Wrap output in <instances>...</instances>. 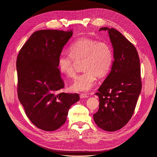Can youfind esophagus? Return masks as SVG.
Returning <instances> with one entry per match:
<instances>
[{
  "mask_svg": "<svg viewBox=\"0 0 157 157\" xmlns=\"http://www.w3.org/2000/svg\"><path fill=\"white\" fill-rule=\"evenodd\" d=\"M89 96L86 94H80V98L81 99H83V98H87Z\"/></svg>",
  "mask_w": 157,
  "mask_h": 157,
  "instance_id": "34e87169",
  "label": "esophagus"
}]
</instances>
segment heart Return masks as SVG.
I'll list each match as a JSON object with an SVG mask.
<instances>
[{
  "mask_svg": "<svg viewBox=\"0 0 157 157\" xmlns=\"http://www.w3.org/2000/svg\"><path fill=\"white\" fill-rule=\"evenodd\" d=\"M69 53L62 52L58 60L59 71L68 77L75 76V61L83 59L84 72L78 75L70 88L74 92H88L95 86L97 77L107 76L113 66V51L105 41L84 38L76 40L69 47Z\"/></svg>",
  "mask_w": 157,
  "mask_h": 157,
  "instance_id": "obj_1",
  "label": "heart"
}]
</instances>
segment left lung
I'll return each instance as SVG.
<instances>
[{"label":"left lung","instance_id":"obj_1","mask_svg":"<svg viewBox=\"0 0 157 157\" xmlns=\"http://www.w3.org/2000/svg\"><path fill=\"white\" fill-rule=\"evenodd\" d=\"M101 30L108 31L114 60L96 93L99 108L93 117L99 128L114 132L125 126L134 113L142 89L140 59L136 47L119 31L107 27Z\"/></svg>","mask_w":157,"mask_h":157}]
</instances>
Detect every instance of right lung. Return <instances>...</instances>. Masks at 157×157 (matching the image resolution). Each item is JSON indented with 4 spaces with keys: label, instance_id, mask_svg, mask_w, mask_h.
I'll return each instance as SVG.
<instances>
[{
    "label": "right lung",
    "instance_id": "add662e5",
    "mask_svg": "<svg viewBox=\"0 0 157 157\" xmlns=\"http://www.w3.org/2000/svg\"><path fill=\"white\" fill-rule=\"evenodd\" d=\"M72 35V30L36 31L17 58L18 99L30 121L43 130L62 126L70 107L79 100L77 93L59 92L64 85L58 68V57Z\"/></svg>",
    "mask_w": 157,
    "mask_h": 157
}]
</instances>
